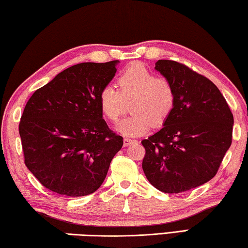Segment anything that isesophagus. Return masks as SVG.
<instances>
[{"instance_id":"34e87169","label":"esophagus","mask_w":248,"mask_h":248,"mask_svg":"<svg viewBox=\"0 0 248 248\" xmlns=\"http://www.w3.org/2000/svg\"><path fill=\"white\" fill-rule=\"evenodd\" d=\"M136 142H138L137 140H132V138H124V146H129L132 144H136Z\"/></svg>"}]
</instances>
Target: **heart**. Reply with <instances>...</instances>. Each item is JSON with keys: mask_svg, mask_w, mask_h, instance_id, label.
<instances>
[{"mask_svg": "<svg viewBox=\"0 0 248 248\" xmlns=\"http://www.w3.org/2000/svg\"><path fill=\"white\" fill-rule=\"evenodd\" d=\"M119 89L107 85L99 93V106L104 117L116 122L131 101V115L116 125L122 135H144L151 126H160L171 115L175 90L166 77L155 76L142 63H133L117 78Z\"/></svg>", "mask_w": 248, "mask_h": 248, "instance_id": "heart-1", "label": "heart"}]
</instances>
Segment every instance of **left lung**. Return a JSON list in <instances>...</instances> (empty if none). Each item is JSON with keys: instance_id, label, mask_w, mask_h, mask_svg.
I'll use <instances>...</instances> for the list:
<instances>
[{"instance_id": "left-lung-1", "label": "left lung", "mask_w": 248, "mask_h": 248, "mask_svg": "<svg viewBox=\"0 0 248 248\" xmlns=\"http://www.w3.org/2000/svg\"><path fill=\"white\" fill-rule=\"evenodd\" d=\"M155 71L172 82L175 104L163 127L141 141L142 170L168 194L207 183L232 142L233 114L214 82L184 64L159 60Z\"/></svg>"}]
</instances>
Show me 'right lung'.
Segmentation results:
<instances>
[{
    "mask_svg": "<svg viewBox=\"0 0 248 248\" xmlns=\"http://www.w3.org/2000/svg\"><path fill=\"white\" fill-rule=\"evenodd\" d=\"M117 63L74 65L26 104L19 123L25 164L52 192L69 197L94 193L123 146L99 106L100 90L115 76Z\"/></svg>",
    "mask_w": 248,
    "mask_h": 248,
    "instance_id": "obj_1",
    "label": "right lung"
}]
</instances>
